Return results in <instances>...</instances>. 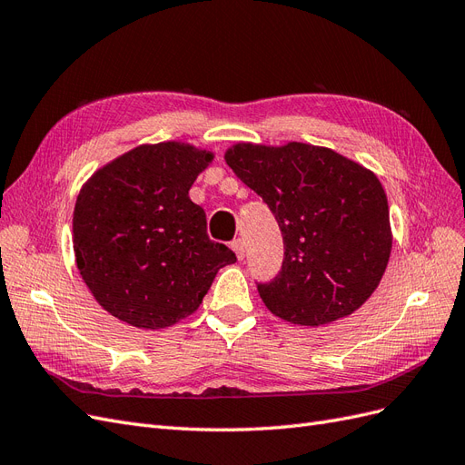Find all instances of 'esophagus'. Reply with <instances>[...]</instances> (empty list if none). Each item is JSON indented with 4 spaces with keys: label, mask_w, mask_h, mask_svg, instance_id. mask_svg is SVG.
I'll use <instances>...</instances> for the list:
<instances>
[{
    "label": "esophagus",
    "mask_w": 465,
    "mask_h": 465,
    "mask_svg": "<svg viewBox=\"0 0 465 465\" xmlns=\"http://www.w3.org/2000/svg\"><path fill=\"white\" fill-rule=\"evenodd\" d=\"M231 248L234 250V254H236L238 260L244 258V242L241 241V238H236V241L231 244Z\"/></svg>",
    "instance_id": "1"
}]
</instances>
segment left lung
<instances>
[{"mask_svg":"<svg viewBox=\"0 0 465 465\" xmlns=\"http://www.w3.org/2000/svg\"><path fill=\"white\" fill-rule=\"evenodd\" d=\"M224 161L270 205L285 258L258 285L267 311L297 326L347 318L382 281L391 254L386 192L371 168L333 149L234 143Z\"/></svg>","mask_w":465,"mask_h":465,"instance_id":"left-lung-1","label":"left lung"}]
</instances>
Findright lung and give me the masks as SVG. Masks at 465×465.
<instances>
[{
    "label": "right lung",
    "mask_w": 465,
    "mask_h": 465,
    "mask_svg": "<svg viewBox=\"0 0 465 465\" xmlns=\"http://www.w3.org/2000/svg\"><path fill=\"white\" fill-rule=\"evenodd\" d=\"M215 153L184 142L143 143L83 184L74 209L77 270L108 314L139 330L171 328L198 311L236 256L209 241L190 188Z\"/></svg>",
    "instance_id": "obj_1"
}]
</instances>
